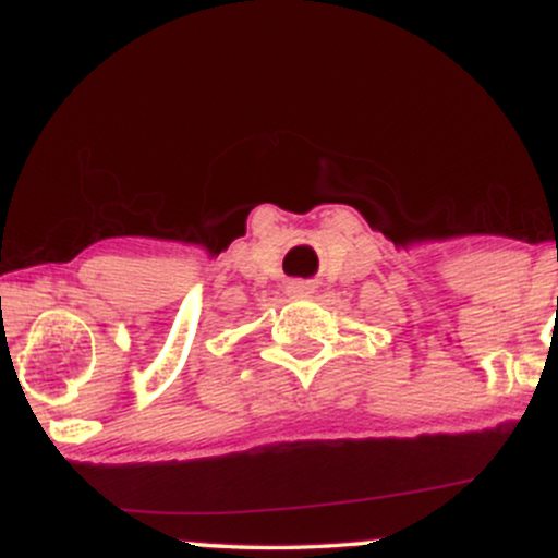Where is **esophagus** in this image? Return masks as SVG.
Instances as JSON below:
<instances>
[{
    "instance_id": "1",
    "label": "esophagus",
    "mask_w": 558,
    "mask_h": 558,
    "mask_svg": "<svg viewBox=\"0 0 558 558\" xmlns=\"http://www.w3.org/2000/svg\"><path fill=\"white\" fill-rule=\"evenodd\" d=\"M288 288H291V293H293V296H306V293L312 291V288L306 286V283H291V286H288Z\"/></svg>"
}]
</instances>
